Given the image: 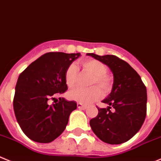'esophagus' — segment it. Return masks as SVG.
Wrapping results in <instances>:
<instances>
[{"mask_svg":"<svg viewBox=\"0 0 161 161\" xmlns=\"http://www.w3.org/2000/svg\"><path fill=\"white\" fill-rule=\"evenodd\" d=\"M77 106L79 109H85L86 108V106H84V105H82V103H77Z\"/></svg>","mask_w":161,"mask_h":161,"instance_id":"1","label":"esophagus"}]
</instances>
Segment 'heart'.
I'll use <instances>...</instances> for the list:
<instances>
[{
  "mask_svg": "<svg viewBox=\"0 0 161 161\" xmlns=\"http://www.w3.org/2000/svg\"><path fill=\"white\" fill-rule=\"evenodd\" d=\"M82 68L93 75L91 85H97L101 87L103 93H107L112 87V79L106 74L107 67L102 62L96 59H88L81 62ZM65 82L68 86L75 85L78 79V68L75 64H70L66 69ZM96 86L88 89L76 87L67 92V97L70 100L82 104H90L101 97L102 91Z\"/></svg>",
  "mask_w": 161,
  "mask_h": 161,
  "instance_id": "obj_1",
  "label": "heart"
}]
</instances>
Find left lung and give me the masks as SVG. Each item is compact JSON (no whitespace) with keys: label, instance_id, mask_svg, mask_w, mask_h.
I'll list each match as a JSON object with an SVG mask.
<instances>
[{"label":"left lung","instance_id":"left-lung-1","mask_svg":"<svg viewBox=\"0 0 161 161\" xmlns=\"http://www.w3.org/2000/svg\"><path fill=\"white\" fill-rule=\"evenodd\" d=\"M87 55L107 65L114 74L112 91L103 101L109 106L97 107L98 114L90 121V125L103 142L119 145L128 142L142 128L146 117L145 84L137 72L118 57L94 53Z\"/></svg>","mask_w":161,"mask_h":161}]
</instances>
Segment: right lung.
Listing matches in <instances>:
<instances>
[{
	"instance_id": "add662e5",
	"label": "right lung",
	"mask_w": 161,
	"mask_h": 161,
	"mask_svg": "<svg viewBox=\"0 0 161 161\" xmlns=\"http://www.w3.org/2000/svg\"><path fill=\"white\" fill-rule=\"evenodd\" d=\"M80 53L48 52L31 63L19 75L13 98L16 121L29 139L49 143L66 129L70 113L76 109L75 101L59 97L50 105V99L67 90L66 69Z\"/></svg>"
}]
</instances>
